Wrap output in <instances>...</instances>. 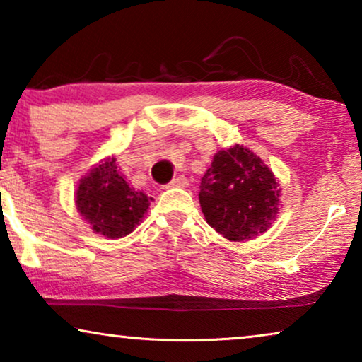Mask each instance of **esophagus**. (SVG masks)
Masks as SVG:
<instances>
[{
	"mask_svg": "<svg viewBox=\"0 0 362 362\" xmlns=\"http://www.w3.org/2000/svg\"><path fill=\"white\" fill-rule=\"evenodd\" d=\"M189 186V181H187L186 176H177L175 177V180H171L170 182H168L166 187H187Z\"/></svg>",
	"mask_w": 362,
	"mask_h": 362,
	"instance_id": "34e87169",
	"label": "esophagus"
}]
</instances>
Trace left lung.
<instances>
[{
	"instance_id": "1",
	"label": "left lung",
	"mask_w": 362,
	"mask_h": 362,
	"mask_svg": "<svg viewBox=\"0 0 362 362\" xmlns=\"http://www.w3.org/2000/svg\"><path fill=\"white\" fill-rule=\"evenodd\" d=\"M199 187L207 224L229 240L264 234L279 214L281 189L275 175L242 145L217 151Z\"/></svg>"
}]
</instances>
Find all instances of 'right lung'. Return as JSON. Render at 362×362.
I'll return each instance as SVG.
<instances>
[{
    "mask_svg": "<svg viewBox=\"0 0 362 362\" xmlns=\"http://www.w3.org/2000/svg\"><path fill=\"white\" fill-rule=\"evenodd\" d=\"M150 201L118 173L117 158H107L83 176L76 191V206L93 232L107 239H120L135 230Z\"/></svg>",
    "mask_w": 362,
    "mask_h": 362,
    "instance_id": "1",
    "label": "right lung"
}]
</instances>
